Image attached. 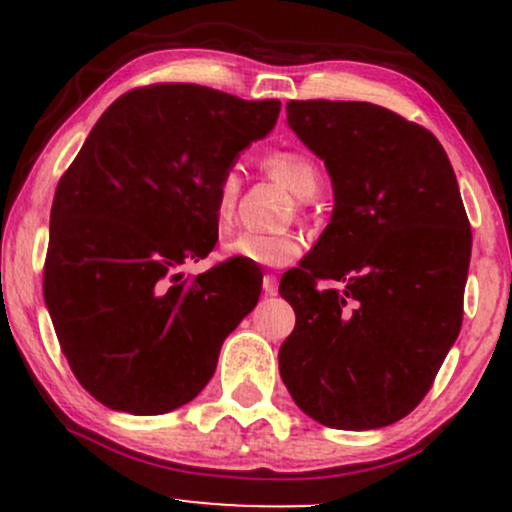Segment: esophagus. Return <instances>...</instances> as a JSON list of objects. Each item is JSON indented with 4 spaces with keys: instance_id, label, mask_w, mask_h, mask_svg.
<instances>
[{
    "instance_id": "34e87169",
    "label": "esophagus",
    "mask_w": 512,
    "mask_h": 512,
    "mask_svg": "<svg viewBox=\"0 0 512 512\" xmlns=\"http://www.w3.org/2000/svg\"><path fill=\"white\" fill-rule=\"evenodd\" d=\"M262 291H264V296H276V291H279V284H276V276L274 274H264Z\"/></svg>"
}]
</instances>
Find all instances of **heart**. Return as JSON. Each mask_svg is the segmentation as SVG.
<instances>
[{
    "mask_svg": "<svg viewBox=\"0 0 512 512\" xmlns=\"http://www.w3.org/2000/svg\"><path fill=\"white\" fill-rule=\"evenodd\" d=\"M262 168L269 178L286 185L298 199H310L320 190L322 173L308 154L296 149H276L262 158ZM240 195V175L236 168L221 173L214 190L216 226L226 228L236 216ZM223 257L255 267H286L303 252V243L296 233H255L240 231L226 238L221 245Z\"/></svg>",
    "mask_w": 512,
    "mask_h": 512,
    "instance_id": "b5f03b06",
    "label": "heart"
}]
</instances>
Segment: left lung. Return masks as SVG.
Here are the masks:
<instances>
[{"label": "left lung", "mask_w": 512, "mask_h": 512, "mask_svg": "<svg viewBox=\"0 0 512 512\" xmlns=\"http://www.w3.org/2000/svg\"><path fill=\"white\" fill-rule=\"evenodd\" d=\"M286 117L325 161L334 209L281 276L296 310L281 380L322 426H390L426 397L462 327L472 228L455 170L426 127L380 105L289 101Z\"/></svg>", "instance_id": "obj_1"}]
</instances>
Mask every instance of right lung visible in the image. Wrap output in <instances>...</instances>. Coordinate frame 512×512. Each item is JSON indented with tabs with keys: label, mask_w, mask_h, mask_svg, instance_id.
Instances as JSON below:
<instances>
[{
	"label": "right lung",
	"mask_w": 512,
	"mask_h": 512,
	"mask_svg": "<svg viewBox=\"0 0 512 512\" xmlns=\"http://www.w3.org/2000/svg\"><path fill=\"white\" fill-rule=\"evenodd\" d=\"M197 84L132 88L101 115L57 185L43 296L88 395L149 416L195 399L262 284L214 250L221 173L279 117Z\"/></svg>",
	"instance_id": "add662e5"
}]
</instances>
